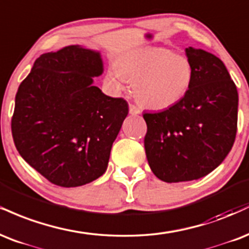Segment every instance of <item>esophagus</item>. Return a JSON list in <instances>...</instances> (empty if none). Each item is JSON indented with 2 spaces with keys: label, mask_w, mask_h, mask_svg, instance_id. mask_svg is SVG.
Segmentation results:
<instances>
[{
  "label": "esophagus",
  "mask_w": 249,
  "mask_h": 249,
  "mask_svg": "<svg viewBox=\"0 0 249 249\" xmlns=\"http://www.w3.org/2000/svg\"><path fill=\"white\" fill-rule=\"evenodd\" d=\"M129 113L131 114V115H137V114L141 113V109H140L137 106H135V105L129 104Z\"/></svg>",
  "instance_id": "1"
}]
</instances>
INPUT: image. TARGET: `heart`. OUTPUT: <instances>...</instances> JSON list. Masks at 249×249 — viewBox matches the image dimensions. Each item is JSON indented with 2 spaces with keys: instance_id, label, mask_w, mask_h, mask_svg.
<instances>
[{
  "instance_id": "heart-1",
  "label": "heart",
  "mask_w": 249,
  "mask_h": 249,
  "mask_svg": "<svg viewBox=\"0 0 249 249\" xmlns=\"http://www.w3.org/2000/svg\"><path fill=\"white\" fill-rule=\"evenodd\" d=\"M194 77V65L186 55L164 48H144L119 58L115 71H108L106 79L116 89H122L124 80L131 81L142 107L163 110L183 100Z\"/></svg>"
}]
</instances>
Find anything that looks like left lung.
Returning a JSON list of instances; mask_svg holds the SVG:
<instances>
[{
    "label": "left lung",
    "mask_w": 249,
    "mask_h": 249,
    "mask_svg": "<svg viewBox=\"0 0 249 249\" xmlns=\"http://www.w3.org/2000/svg\"><path fill=\"white\" fill-rule=\"evenodd\" d=\"M185 52L195 69L188 94L168 109L143 114L149 166L166 183L209 175L229 155L238 129V90L226 66L204 50Z\"/></svg>",
    "instance_id": "left-lung-1"
}]
</instances>
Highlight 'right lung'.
Segmentation results:
<instances>
[{"label": "right lung", "mask_w": 249, "mask_h": 249, "mask_svg": "<svg viewBox=\"0 0 249 249\" xmlns=\"http://www.w3.org/2000/svg\"><path fill=\"white\" fill-rule=\"evenodd\" d=\"M99 52L70 45L35 61L15 98L14 143L49 182L75 188L105 174L128 104L93 86Z\"/></svg>", "instance_id": "obj_1"}]
</instances>
